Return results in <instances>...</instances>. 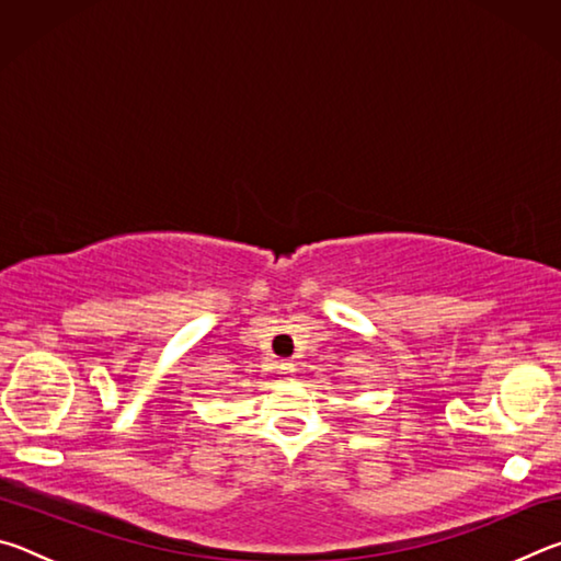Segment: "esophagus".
I'll list each match as a JSON object with an SVG mask.
<instances>
[{
	"instance_id": "34e87169",
	"label": "esophagus",
	"mask_w": 561,
	"mask_h": 561,
	"mask_svg": "<svg viewBox=\"0 0 561 561\" xmlns=\"http://www.w3.org/2000/svg\"><path fill=\"white\" fill-rule=\"evenodd\" d=\"M279 374H284V376H291V374H294V364H291V360H282V364H279Z\"/></svg>"
}]
</instances>
